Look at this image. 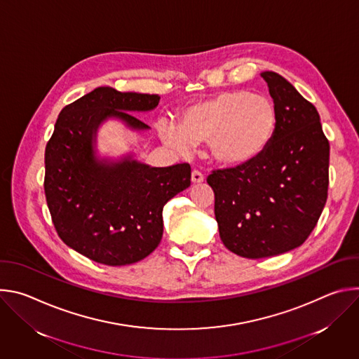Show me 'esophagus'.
I'll list each match as a JSON object with an SVG mask.
<instances>
[{"mask_svg": "<svg viewBox=\"0 0 359 359\" xmlns=\"http://www.w3.org/2000/svg\"><path fill=\"white\" fill-rule=\"evenodd\" d=\"M203 180H204V176H203L198 170H193V172H191V183H193V184L203 183Z\"/></svg>", "mask_w": 359, "mask_h": 359, "instance_id": "esophagus-1", "label": "esophagus"}]
</instances>
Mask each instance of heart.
Instances as JSON below:
<instances>
[{"label": "heart", "instance_id": "b5f03b06", "mask_svg": "<svg viewBox=\"0 0 359 359\" xmlns=\"http://www.w3.org/2000/svg\"><path fill=\"white\" fill-rule=\"evenodd\" d=\"M277 125V109L269 97L250 90H226L187 107L179 125L161 122L159 133L180 153L189 151L191 144L209 143L217 165L236 169L264 155Z\"/></svg>", "mask_w": 359, "mask_h": 359}]
</instances>
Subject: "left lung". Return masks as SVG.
I'll list each match as a JSON object with an SVG mask.
<instances>
[{
    "label": "left lung",
    "mask_w": 359,
    "mask_h": 359,
    "mask_svg": "<svg viewBox=\"0 0 359 359\" xmlns=\"http://www.w3.org/2000/svg\"><path fill=\"white\" fill-rule=\"evenodd\" d=\"M278 115L276 136L257 161L208 177L223 244L245 259L299 247L327 201L330 143L318 111L281 75L260 74Z\"/></svg>",
    "instance_id": "obj_1"
}]
</instances>
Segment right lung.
Here are the masks:
<instances>
[{
	"instance_id": "obj_1",
	"label": "right lung",
	"mask_w": 359,
	"mask_h": 359,
	"mask_svg": "<svg viewBox=\"0 0 359 359\" xmlns=\"http://www.w3.org/2000/svg\"><path fill=\"white\" fill-rule=\"evenodd\" d=\"M159 95L99 86L65 107L45 149V196L61 240L105 266L133 264L163 236V206L190 186L187 163L151 168L135 151L104 156L99 128L119 121L133 132L150 128L133 112H150Z\"/></svg>"
}]
</instances>
